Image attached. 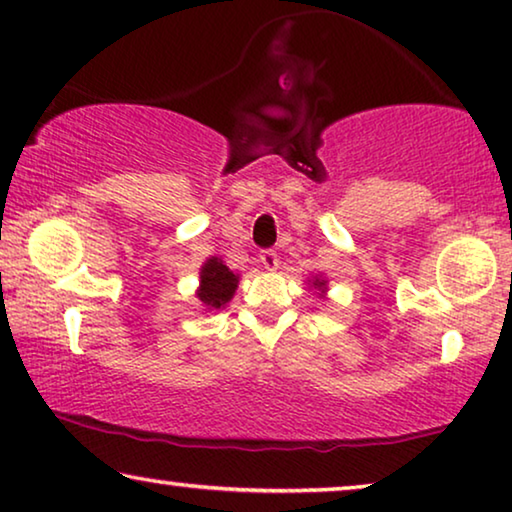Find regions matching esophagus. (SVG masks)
I'll return each instance as SVG.
<instances>
[{
    "label": "esophagus",
    "mask_w": 512,
    "mask_h": 512,
    "mask_svg": "<svg viewBox=\"0 0 512 512\" xmlns=\"http://www.w3.org/2000/svg\"><path fill=\"white\" fill-rule=\"evenodd\" d=\"M259 262H262L266 271H276L278 269V255L273 253V250H264V253L259 255Z\"/></svg>",
    "instance_id": "1"
}]
</instances>
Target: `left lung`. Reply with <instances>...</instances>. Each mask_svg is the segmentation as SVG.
Listing matches in <instances>:
<instances>
[{"instance_id":"8db88e82","label":"left lung","mask_w":512,"mask_h":512,"mask_svg":"<svg viewBox=\"0 0 512 512\" xmlns=\"http://www.w3.org/2000/svg\"><path fill=\"white\" fill-rule=\"evenodd\" d=\"M308 285H310V289H315L319 299H326V292H329V280H326L324 276H319L317 273L315 278L308 280Z\"/></svg>"}]
</instances>
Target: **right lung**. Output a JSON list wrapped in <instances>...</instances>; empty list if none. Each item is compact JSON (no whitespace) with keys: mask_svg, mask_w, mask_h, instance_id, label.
Segmentation results:
<instances>
[{"mask_svg":"<svg viewBox=\"0 0 512 512\" xmlns=\"http://www.w3.org/2000/svg\"><path fill=\"white\" fill-rule=\"evenodd\" d=\"M236 287H239V273H234L220 257H209L200 269V287L195 296L204 310L213 312L232 301Z\"/></svg>","mask_w":512,"mask_h":512,"instance_id":"add662e5","label":"right lung"}]
</instances>
